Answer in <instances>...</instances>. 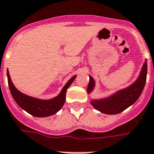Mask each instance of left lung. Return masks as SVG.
<instances>
[{
    "mask_svg": "<svg viewBox=\"0 0 154 154\" xmlns=\"http://www.w3.org/2000/svg\"><path fill=\"white\" fill-rule=\"evenodd\" d=\"M147 75V62H145L142 72L138 80L126 89L121 90L112 97L101 100H92V105L102 113L107 115H116L123 112L127 107L136 102L142 94L145 87ZM94 81L89 76V83L87 92L89 93L94 87Z\"/></svg>",
    "mask_w": 154,
    "mask_h": 154,
    "instance_id": "8db88e82",
    "label": "left lung"
}]
</instances>
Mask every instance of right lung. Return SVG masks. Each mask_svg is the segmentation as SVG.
<instances>
[{
	"mask_svg": "<svg viewBox=\"0 0 154 154\" xmlns=\"http://www.w3.org/2000/svg\"><path fill=\"white\" fill-rule=\"evenodd\" d=\"M7 77H8V83L10 92L16 103L32 116L35 117H47L57 113L62 108L66 101L67 88L73 83L76 76L72 77L67 82L64 88H62L61 93L57 97L49 100H41L23 94L22 92L16 89L14 85L12 84L8 71H7Z\"/></svg>",
	"mask_w": 154,
	"mask_h": 154,
	"instance_id": "1",
	"label": "right lung"
}]
</instances>
